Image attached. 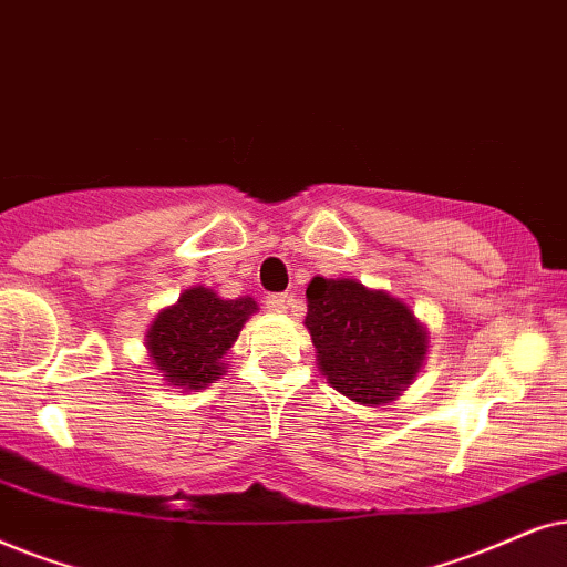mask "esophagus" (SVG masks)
Instances as JSON below:
<instances>
[{
    "instance_id": "34e87169",
    "label": "esophagus",
    "mask_w": 567,
    "mask_h": 567,
    "mask_svg": "<svg viewBox=\"0 0 567 567\" xmlns=\"http://www.w3.org/2000/svg\"><path fill=\"white\" fill-rule=\"evenodd\" d=\"M290 303H292V296H288V292H271V296H267V300H264V306H267L271 313L288 311Z\"/></svg>"
}]
</instances>
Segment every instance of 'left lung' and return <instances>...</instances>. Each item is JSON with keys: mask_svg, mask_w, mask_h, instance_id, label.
<instances>
[{"mask_svg": "<svg viewBox=\"0 0 567 567\" xmlns=\"http://www.w3.org/2000/svg\"><path fill=\"white\" fill-rule=\"evenodd\" d=\"M306 298V327L331 389L368 406L402 396L427 352L412 308L358 279L313 277Z\"/></svg>", "mask_w": 567, "mask_h": 567, "instance_id": "1", "label": "left lung"}]
</instances>
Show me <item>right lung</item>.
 Wrapping results in <instances>:
<instances>
[{
	"instance_id": "1",
	"label": "right lung",
	"mask_w": 567,
	"mask_h": 567,
	"mask_svg": "<svg viewBox=\"0 0 567 567\" xmlns=\"http://www.w3.org/2000/svg\"><path fill=\"white\" fill-rule=\"evenodd\" d=\"M256 311V300L248 296L225 300L202 285L188 288L176 306L163 308L150 323V360L171 386L207 389L225 373V352Z\"/></svg>"
}]
</instances>
